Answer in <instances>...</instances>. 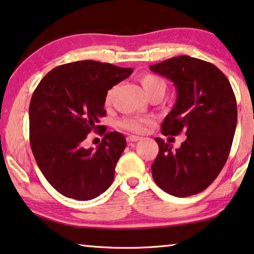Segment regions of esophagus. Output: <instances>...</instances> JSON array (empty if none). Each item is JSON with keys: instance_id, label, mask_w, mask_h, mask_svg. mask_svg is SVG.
<instances>
[{"instance_id": "34e87169", "label": "esophagus", "mask_w": 254, "mask_h": 254, "mask_svg": "<svg viewBox=\"0 0 254 254\" xmlns=\"http://www.w3.org/2000/svg\"><path fill=\"white\" fill-rule=\"evenodd\" d=\"M140 139H141V138L138 137V135L131 134V135H127V142H135V141H138V140H140Z\"/></svg>"}]
</instances>
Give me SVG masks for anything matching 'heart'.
<instances>
[{"instance_id":"1","label":"heart","mask_w":254,"mask_h":254,"mask_svg":"<svg viewBox=\"0 0 254 254\" xmlns=\"http://www.w3.org/2000/svg\"><path fill=\"white\" fill-rule=\"evenodd\" d=\"M140 82H141V85L145 92L147 94H150L155 92V91H162L164 92L165 91V81L158 75L151 74V73H146L143 74L141 78H140ZM113 94H114V89H111L106 94L105 98V104L111 105L113 100ZM151 123L149 119H137V117H123L121 119L119 122H117V126L123 130L132 131V132H142L145 131L147 127Z\"/></svg>"}]
</instances>
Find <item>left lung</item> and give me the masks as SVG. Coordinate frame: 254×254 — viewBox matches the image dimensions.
<instances>
[{
	"label": "left lung",
	"instance_id": "left-lung-1",
	"mask_svg": "<svg viewBox=\"0 0 254 254\" xmlns=\"http://www.w3.org/2000/svg\"><path fill=\"white\" fill-rule=\"evenodd\" d=\"M175 83L177 101L163 121L164 135L185 133L180 148L155 138L158 154L151 175L170 195L187 197L203 191L226 164L237 124V104L226 75L213 64L189 56L149 67Z\"/></svg>",
	"mask_w": 254,
	"mask_h": 254
}]
</instances>
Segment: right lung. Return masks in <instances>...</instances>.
<instances>
[{
  "label": "right lung",
  "mask_w": 254,
  "mask_h": 254,
  "mask_svg": "<svg viewBox=\"0 0 254 254\" xmlns=\"http://www.w3.org/2000/svg\"><path fill=\"white\" fill-rule=\"evenodd\" d=\"M133 69L94 60L54 68L39 83L29 104V141L45 179L66 197L90 200L114 180L115 166L127 147L120 132H107L97 150L82 142L99 130L108 90Z\"/></svg>",
  "instance_id": "right-lung-1"
}]
</instances>
